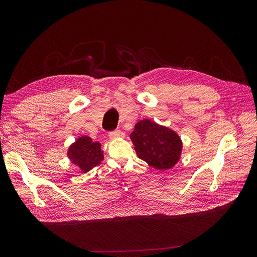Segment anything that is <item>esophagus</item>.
<instances>
[{"instance_id":"obj_1","label":"esophagus","mask_w":257,"mask_h":257,"mask_svg":"<svg viewBox=\"0 0 257 257\" xmlns=\"http://www.w3.org/2000/svg\"><path fill=\"white\" fill-rule=\"evenodd\" d=\"M121 135H122V133H121L120 130H114V131H112L109 133V137L112 138V139L116 138V137H120Z\"/></svg>"}]
</instances>
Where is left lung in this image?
Listing matches in <instances>:
<instances>
[{"label": "left lung", "mask_w": 257, "mask_h": 257, "mask_svg": "<svg viewBox=\"0 0 257 257\" xmlns=\"http://www.w3.org/2000/svg\"><path fill=\"white\" fill-rule=\"evenodd\" d=\"M138 158L150 166L166 170L172 168L180 158L182 143L174 131L161 126L150 120L136 123L131 134Z\"/></svg>", "instance_id": "left-lung-1"}]
</instances>
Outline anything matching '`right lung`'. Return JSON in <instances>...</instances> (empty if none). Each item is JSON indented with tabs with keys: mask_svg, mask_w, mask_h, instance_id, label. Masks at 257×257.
<instances>
[{
	"mask_svg": "<svg viewBox=\"0 0 257 257\" xmlns=\"http://www.w3.org/2000/svg\"><path fill=\"white\" fill-rule=\"evenodd\" d=\"M67 155L74 164L82 169L83 173H87L93 167L97 166L104 158L100 150V144L92 142V139L88 136H82L77 139L76 143L69 147Z\"/></svg>",
	"mask_w": 257,
	"mask_h": 257,
	"instance_id": "right-lung-1",
	"label": "right lung"
}]
</instances>
